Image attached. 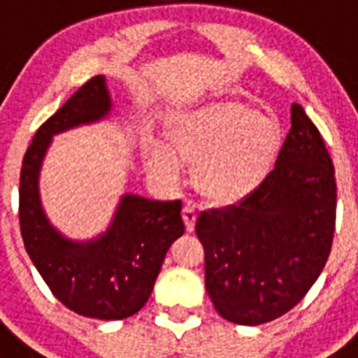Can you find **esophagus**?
I'll return each instance as SVG.
<instances>
[{"label": "esophagus", "instance_id": "34e87169", "mask_svg": "<svg viewBox=\"0 0 358 358\" xmlns=\"http://www.w3.org/2000/svg\"><path fill=\"white\" fill-rule=\"evenodd\" d=\"M182 216H184V222H185V227H187V231H193L194 222H196V206L191 202L185 203L184 209H182Z\"/></svg>", "mask_w": 358, "mask_h": 358}]
</instances>
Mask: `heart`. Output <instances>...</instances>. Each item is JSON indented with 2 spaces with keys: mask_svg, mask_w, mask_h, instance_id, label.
Returning <instances> with one entry per match:
<instances>
[{
  "mask_svg": "<svg viewBox=\"0 0 358 358\" xmlns=\"http://www.w3.org/2000/svg\"><path fill=\"white\" fill-rule=\"evenodd\" d=\"M169 145L155 142L147 162L156 174L176 178L180 160L196 164L194 184L209 200L238 202L262 184L282 147L280 125L271 116L238 103H213L185 113L171 125Z\"/></svg>",
  "mask_w": 358,
  "mask_h": 358,
  "instance_id": "obj_1",
  "label": "heart"
}]
</instances>
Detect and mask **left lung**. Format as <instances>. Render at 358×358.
<instances>
[{
  "mask_svg": "<svg viewBox=\"0 0 358 358\" xmlns=\"http://www.w3.org/2000/svg\"><path fill=\"white\" fill-rule=\"evenodd\" d=\"M335 216L331 156L315 123L293 103L275 169L242 202L196 218L216 311L229 322L258 326L295 308L326 266Z\"/></svg>",
  "mask_w": 358,
  "mask_h": 358,
  "instance_id": "obj_1",
  "label": "left lung"
}]
</instances>
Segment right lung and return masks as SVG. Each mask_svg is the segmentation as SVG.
Returning <instances> with one entry per match:
<instances>
[{
	"label": "right lung",
	"instance_id": "add662e5",
	"mask_svg": "<svg viewBox=\"0 0 358 358\" xmlns=\"http://www.w3.org/2000/svg\"><path fill=\"white\" fill-rule=\"evenodd\" d=\"M110 98L103 76L83 83L41 127L23 156L20 227L23 244L52 295L74 313L122 320L145 306L165 253L184 235L182 202L125 194L105 235L87 244L63 238L41 209L38 174L52 134L107 116Z\"/></svg>",
	"mask_w": 358,
	"mask_h": 358
}]
</instances>
